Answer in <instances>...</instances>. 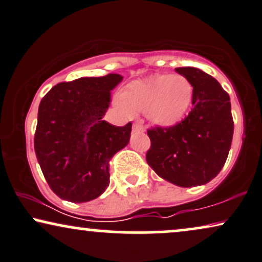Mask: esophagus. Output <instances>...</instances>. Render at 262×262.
I'll return each instance as SVG.
<instances>
[{
    "label": "esophagus",
    "instance_id": "esophagus-1",
    "mask_svg": "<svg viewBox=\"0 0 262 262\" xmlns=\"http://www.w3.org/2000/svg\"><path fill=\"white\" fill-rule=\"evenodd\" d=\"M133 132H145V128L144 125H142L141 122H135V123L133 124Z\"/></svg>",
    "mask_w": 262,
    "mask_h": 262
}]
</instances>
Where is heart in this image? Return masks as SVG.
Listing matches in <instances>:
<instances>
[{
	"mask_svg": "<svg viewBox=\"0 0 262 262\" xmlns=\"http://www.w3.org/2000/svg\"><path fill=\"white\" fill-rule=\"evenodd\" d=\"M193 98V87L183 75H157L129 83L120 97L117 106L125 115L144 111L152 124L169 128L187 115Z\"/></svg>",
	"mask_w": 262,
	"mask_h": 262,
	"instance_id": "heart-1",
	"label": "heart"
}]
</instances>
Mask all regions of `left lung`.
<instances>
[{"instance_id": "1", "label": "left lung", "mask_w": 262, "mask_h": 262, "mask_svg": "<svg viewBox=\"0 0 262 262\" xmlns=\"http://www.w3.org/2000/svg\"><path fill=\"white\" fill-rule=\"evenodd\" d=\"M193 87L192 108L180 123L148 129L146 161L158 177L180 187L209 183L223 169L233 137L230 97L197 68H177Z\"/></svg>"}]
</instances>
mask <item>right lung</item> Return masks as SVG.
Returning <instances> with one entry per match:
<instances>
[{
  "label": "right lung",
  "instance_id": "1",
  "mask_svg": "<svg viewBox=\"0 0 262 262\" xmlns=\"http://www.w3.org/2000/svg\"><path fill=\"white\" fill-rule=\"evenodd\" d=\"M123 76L81 77L54 85L39 102L35 152L46 180L61 200H95L110 184V161L130 139L132 123L102 120Z\"/></svg>",
  "mask_w": 262,
  "mask_h": 262
}]
</instances>
